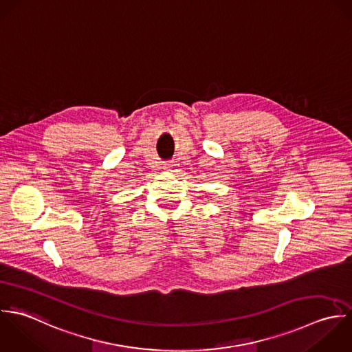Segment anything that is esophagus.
I'll return each instance as SVG.
<instances>
[{
    "label": "esophagus",
    "mask_w": 352,
    "mask_h": 352,
    "mask_svg": "<svg viewBox=\"0 0 352 352\" xmlns=\"http://www.w3.org/2000/svg\"><path fill=\"white\" fill-rule=\"evenodd\" d=\"M171 167H173L171 162H164V163H163V170H166V171H171Z\"/></svg>",
    "instance_id": "esophagus-1"
}]
</instances>
